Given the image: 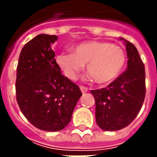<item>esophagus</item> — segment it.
Listing matches in <instances>:
<instances>
[{
    "label": "esophagus",
    "instance_id": "1",
    "mask_svg": "<svg viewBox=\"0 0 157 157\" xmlns=\"http://www.w3.org/2000/svg\"><path fill=\"white\" fill-rule=\"evenodd\" d=\"M80 90H81L82 94H86L88 91V88L86 86H80Z\"/></svg>",
    "mask_w": 157,
    "mask_h": 157
}]
</instances>
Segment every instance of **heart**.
<instances>
[{"label": "heart", "mask_w": 157, "mask_h": 157, "mask_svg": "<svg viewBox=\"0 0 157 157\" xmlns=\"http://www.w3.org/2000/svg\"><path fill=\"white\" fill-rule=\"evenodd\" d=\"M57 63L65 75L75 79L86 64V71L97 84H107L116 79L123 71L126 53L121 46L109 42L88 41L73 48L72 52H63Z\"/></svg>", "instance_id": "obj_1"}]
</instances>
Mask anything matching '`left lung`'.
Instances as JSON below:
<instances>
[{
    "label": "left lung",
    "instance_id": "obj_1",
    "mask_svg": "<svg viewBox=\"0 0 157 157\" xmlns=\"http://www.w3.org/2000/svg\"><path fill=\"white\" fill-rule=\"evenodd\" d=\"M124 41L128 68L107 87L92 90L95 99V117L105 131H116L128 126L142 108L146 94L145 69L136 46Z\"/></svg>",
    "mask_w": 157,
    "mask_h": 157
}]
</instances>
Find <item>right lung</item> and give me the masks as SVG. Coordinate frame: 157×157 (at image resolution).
I'll list each match as a JSON object with an SVG mask.
<instances>
[{"label":"right lung","mask_w":157,"mask_h":157,"mask_svg":"<svg viewBox=\"0 0 157 157\" xmlns=\"http://www.w3.org/2000/svg\"><path fill=\"white\" fill-rule=\"evenodd\" d=\"M57 36L40 34L20 53L16 70V100L23 115L36 128L55 132L71 121L82 93L61 73L52 44Z\"/></svg>","instance_id":"right-lung-1"}]
</instances>
